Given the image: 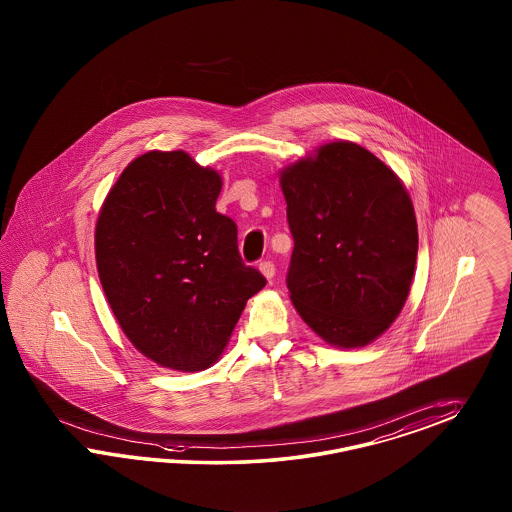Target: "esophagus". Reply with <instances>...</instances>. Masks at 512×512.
I'll return each instance as SVG.
<instances>
[{
	"mask_svg": "<svg viewBox=\"0 0 512 512\" xmlns=\"http://www.w3.org/2000/svg\"><path fill=\"white\" fill-rule=\"evenodd\" d=\"M259 270H261V274L265 276L266 280H272V278H274V272H276L274 263H270V261H263V263L259 265Z\"/></svg>",
	"mask_w": 512,
	"mask_h": 512,
	"instance_id": "1",
	"label": "esophagus"
}]
</instances>
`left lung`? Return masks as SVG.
Instances as JSON below:
<instances>
[{
    "label": "left lung",
    "mask_w": 512,
    "mask_h": 512,
    "mask_svg": "<svg viewBox=\"0 0 512 512\" xmlns=\"http://www.w3.org/2000/svg\"><path fill=\"white\" fill-rule=\"evenodd\" d=\"M280 185L295 310L331 346L371 344L401 314L414 276L418 223L405 183L369 149L338 140L285 166Z\"/></svg>",
    "instance_id": "8db88e82"
}]
</instances>
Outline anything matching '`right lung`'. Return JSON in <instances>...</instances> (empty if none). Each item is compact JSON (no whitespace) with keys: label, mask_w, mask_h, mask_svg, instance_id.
I'll use <instances>...</instances> for the list:
<instances>
[{"label":"right lung","mask_w":512,"mask_h":512,"mask_svg":"<svg viewBox=\"0 0 512 512\" xmlns=\"http://www.w3.org/2000/svg\"><path fill=\"white\" fill-rule=\"evenodd\" d=\"M223 179L185 151H149L109 189L94 230L100 283L132 346L172 371L212 367L247 299L266 285L242 263Z\"/></svg>","instance_id":"obj_1"}]
</instances>
